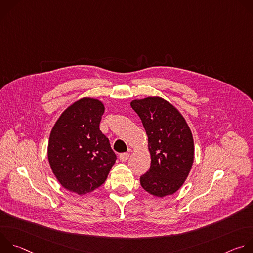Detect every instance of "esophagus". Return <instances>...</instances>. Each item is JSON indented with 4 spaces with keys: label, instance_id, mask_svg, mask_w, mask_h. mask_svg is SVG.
Returning a JSON list of instances; mask_svg holds the SVG:
<instances>
[{
    "label": "esophagus",
    "instance_id": "esophagus-1",
    "mask_svg": "<svg viewBox=\"0 0 253 253\" xmlns=\"http://www.w3.org/2000/svg\"><path fill=\"white\" fill-rule=\"evenodd\" d=\"M129 156H130V154L126 152V153H122V154H120L119 158H120V160H121L122 162H124V161H126V160L129 158Z\"/></svg>",
    "mask_w": 253,
    "mask_h": 253
}]
</instances>
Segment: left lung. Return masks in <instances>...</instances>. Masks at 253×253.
<instances>
[{
  "instance_id": "8db88e82",
  "label": "left lung",
  "mask_w": 253,
  "mask_h": 253,
  "mask_svg": "<svg viewBox=\"0 0 253 253\" xmlns=\"http://www.w3.org/2000/svg\"><path fill=\"white\" fill-rule=\"evenodd\" d=\"M131 107L145 128L151 156L140 184L154 196L171 195L183 185L193 164L191 130L181 113L161 97L136 99Z\"/></svg>"
}]
</instances>
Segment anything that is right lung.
<instances>
[{
  "label": "right lung",
  "instance_id": "obj_1",
  "mask_svg": "<svg viewBox=\"0 0 253 253\" xmlns=\"http://www.w3.org/2000/svg\"><path fill=\"white\" fill-rule=\"evenodd\" d=\"M104 111L101 101L82 98L61 114L50 134L51 169L65 189L79 195L101 186L116 161L109 139L99 128Z\"/></svg>",
  "mask_w": 253,
  "mask_h": 253
}]
</instances>
